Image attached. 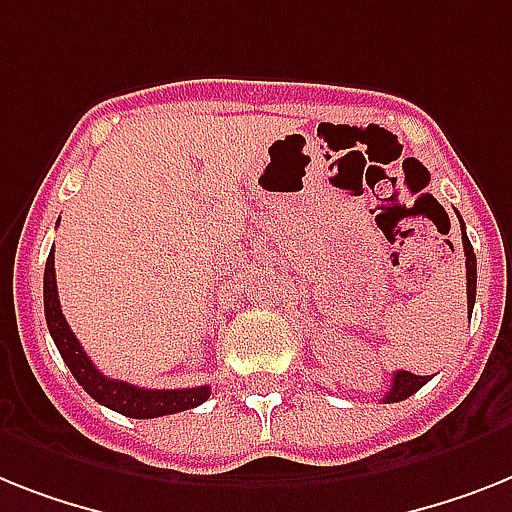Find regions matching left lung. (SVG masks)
Returning a JSON list of instances; mask_svg holds the SVG:
<instances>
[{"label":"left lung","instance_id":"8db88e82","mask_svg":"<svg viewBox=\"0 0 512 512\" xmlns=\"http://www.w3.org/2000/svg\"><path fill=\"white\" fill-rule=\"evenodd\" d=\"M460 230H463V253H466V293H468V314L474 311L476 303V253L471 240L466 235V227H463V219H460ZM429 382V377H416L411 371H395L392 374L390 392L384 395V403H400V400L411 398L413 392H418L424 384Z\"/></svg>","mask_w":512,"mask_h":512}]
</instances>
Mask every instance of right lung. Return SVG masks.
I'll list each match as a JSON object with an SVG mask.
<instances>
[{
  "label": "right lung",
  "instance_id": "1",
  "mask_svg": "<svg viewBox=\"0 0 512 512\" xmlns=\"http://www.w3.org/2000/svg\"><path fill=\"white\" fill-rule=\"evenodd\" d=\"M44 316L49 335L54 337L59 356L67 363V369L73 371V377L83 390L96 400V403L107 405L112 411L122 413L130 418H156L170 416V413L188 411L196 405L206 403L211 395L209 387H185V390H146V387H135V384L120 382V379L104 377L96 369L86 350L73 335V329L67 327L65 314L59 308L57 295V277H54V248L46 259L44 269Z\"/></svg>",
  "mask_w": 512,
  "mask_h": 512
}]
</instances>
